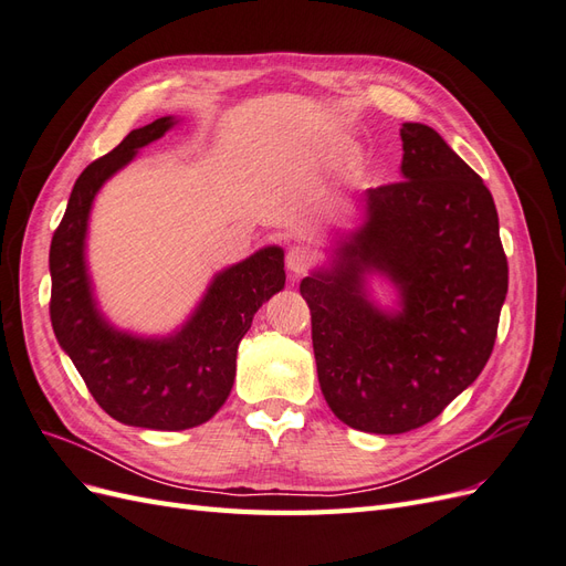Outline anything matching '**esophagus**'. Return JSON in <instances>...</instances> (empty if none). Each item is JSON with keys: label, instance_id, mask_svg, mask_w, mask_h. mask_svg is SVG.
Returning a JSON list of instances; mask_svg holds the SVG:
<instances>
[{"label": "esophagus", "instance_id": "esophagus-1", "mask_svg": "<svg viewBox=\"0 0 566 566\" xmlns=\"http://www.w3.org/2000/svg\"><path fill=\"white\" fill-rule=\"evenodd\" d=\"M285 266H287L290 273H293V276H304V273L310 271V266H312L310 248H304V245L290 248L287 254H285Z\"/></svg>", "mask_w": 566, "mask_h": 566}]
</instances>
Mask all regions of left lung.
I'll return each instance as SVG.
<instances>
[{
  "label": "left lung",
  "mask_w": 566,
  "mask_h": 566,
  "mask_svg": "<svg viewBox=\"0 0 566 566\" xmlns=\"http://www.w3.org/2000/svg\"><path fill=\"white\" fill-rule=\"evenodd\" d=\"M403 181L368 188L366 224L333 271L304 279L318 382L354 430L403 434L432 422L484 370L507 293L499 212L482 177L427 125L401 129ZM380 268L402 290L397 317L365 300Z\"/></svg>",
  "instance_id": "1"
}]
</instances>
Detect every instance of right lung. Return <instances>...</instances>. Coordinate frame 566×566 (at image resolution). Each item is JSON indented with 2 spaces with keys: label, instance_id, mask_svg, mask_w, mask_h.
Returning a JSON list of instances; mask_svg holds the SVG:
<instances>
[{
  "label": "right lung",
  "instance_id": "obj_1",
  "mask_svg": "<svg viewBox=\"0 0 566 566\" xmlns=\"http://www.w3.org/2000/svg\"><path fill=\"white\" fill-rule=\"evenodd\" d=\"M172 125V117L153 119L84 167L49 250V316L59 345L111 418L163 432L188 430L217 413L233 387L238 345L254 312L285 285L283 250L264 248L221 271L175 337L139 339L113 331L101 318L82 254L92 200L136 150L160 139Z\"/></svg>",
  "mask_w": 566,
  "mask_h": 566
}]
</instances>
